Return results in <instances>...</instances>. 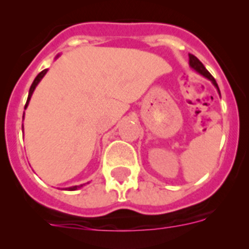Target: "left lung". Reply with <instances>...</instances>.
<instances>
[{
    "instance_id": "8db88e82",
    "label": "left lung",
    "mask_w": 249,
    "mask_h": 249,
    "mask_svg": "<svg viewBox=\"0 0 249 249\" xmlns=\"http://www.w3.org/2000/svg\"><path fill=\"white\" fill-rule=\"evenodd\" d=\"M189 65H190V67H192L193 70H195V71L197 72V73L202 74L203 77H206V78H207V79H210L211 82L213 83V85H214V87L217 88L218 92H219V95H220L219 88H218V84H217V82H215L214 78H213L212 74H211L210 72H208L207 70H206V67L203 66L202 62L200 61V60L197 59L196 56H194V55H193V54H189Z\"/></svg>"
}]
</instances>
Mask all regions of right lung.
Returning a JSON list of instances; mask_svg holds the SVG:
<instances>
[{"mask_svg":"<svg viewBox=\"0 0 249 249\" xmlns=\"http://www.w3.org/2000/svg\"><path fill=\"white\" fill-rule=\"evenodd\" d=\"M47 71H48V70H43V71H42V72H39V73L37 74V77L35 78L34 83H32V84H31V88H30V91H29V97H27L26 105H25V109H26L27 105H29V101H30V99H31L32 94H34V91H35V89H36L37 84H38V83L41 82V79H42V78H43L44 76H46ZM22 129H24V126H22ZM83 185H84V184H80V185H74V187H70V188H66V189H65V190H77V189H79V188H82Z\"/></svg>","mask_w":249,"mask_h":249,"instance_id":"obj_1","label":"right lung"}]
</instances>
